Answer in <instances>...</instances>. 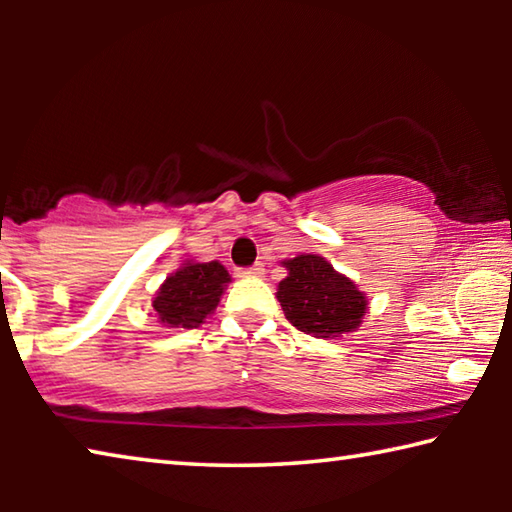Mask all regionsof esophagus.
I'll return each mask as SVG.
<instances>
[{
  "label": "esophagus",
  "instance_id": "34e87169",
  "mask_svg": "<svg viewBox=\"0 0 512 512\" xmlns=\"http://www.w3.org/2000/svg\"><path fill=\"white\" fill-rule=\"evenodd\" d=\"M264 275V266L262 264H255L253 268H241L239 277H262Z\"/></svg>",
  "mask_w": 512,
  "mask_h": 512
}]
</instances>
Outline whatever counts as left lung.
Segmentation results:
<instances>
[{
    "instance_id": "8db88e82",
    "label": "left lung",
    "mask_w": 512,
    "mask_h": 512,
    "mask_svg": "<svg viewBox=\"0 0 512 512\" xmlns=\"http://www.w3.org/2000/svg\"><path fill=\"white\" fill-rule=\"evenodd\" d=\"M287 277L277 284V300L293 327L316 339L357 332L368 311L366 293L325 257L302 253L284 259Z\"/></svg>"
}]
</instances>
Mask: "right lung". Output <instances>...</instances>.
<instances>
[{"label": "right lung", "mask_w": 512, "mask_h": 512, "mask_svg": "<svg viewBox=\"0 0 512 512\" xmlns=\"http://www.w3.org/2000/svg\"><path fill=\"white\" fill-rule=\"evenodd\" d=\"M232 277L221 262L180 264L153 296V311L158 323L169 329H194L214 314Z\"/></svg>", "instance_id": "1"}]
</instances>
